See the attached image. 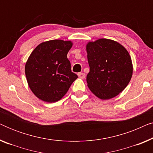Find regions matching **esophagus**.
I'll return each mask as SVG.
<instances>
[{"label":"esophagus","mask_w":153,"mask_h":153,"mask_svg":"<svg viewBox=\"0 0 153 153\" xmlns=\"http://www.w3.org/2000/svg\"><path fill=\"white\" fill-rule=\"evenodd\" d=\"M78 76H79V78H81V79H84L85 77V74H84V73H81V72H80V73H78Z\"/></svg>","instance_id":"34e87169"}]
</instances>
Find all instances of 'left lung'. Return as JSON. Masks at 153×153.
Listing matches in <instances>:
<instances>
[{
    "label": "left lung",
    "mask_w": 153,
    "mask_h": 153,
    "mask_svg": "<svg viewBox=\"0 0 153 153\" xmlns=\"http://www.w3.org/2000/svg\"><path fill=\"white\" fill-rule=\"evenodd\" d=\"M90 72L88 87L101 100L121 93L131 80L133 65L127 49L118 42L102 38L86 45Z\"/></svg>",
    "instance_id": "obj_1"
}]
</instances>
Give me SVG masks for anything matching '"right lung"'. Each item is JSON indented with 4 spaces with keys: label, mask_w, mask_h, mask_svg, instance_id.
I'll use <instances>...</instances> for the list:
<instances>
[{
    "label": "right lung",
    "mask_w": 153,
    "mask_h": 153,
    "mask_svg": "<svg viewBox=\"0 0 153 153\" xmlns=\"http://www.w3.org/2000/svg\"><path fill=\"white\" fill-rule=\"evenodd\" d=\"M72 45L71 41L52 39L39 44L30 53L25 74L29 88L39 100L58 102L78 78L67 58Z\"/></svg>",
    "instance_id": "right-lung-1"
}]
</instances>
